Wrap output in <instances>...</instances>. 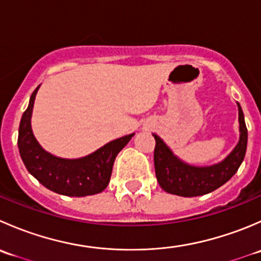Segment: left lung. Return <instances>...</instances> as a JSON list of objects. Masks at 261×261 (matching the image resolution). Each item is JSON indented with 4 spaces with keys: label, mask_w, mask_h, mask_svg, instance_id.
Returning a JSON list of instances; mask_svg holds the SVG:
<instances>
[{
    "label": "left lung",
    "mask_w": 261,
    "mask_h": 261,
    "mask_svg": "<svg viewBox=\"0 0 261 261\" xmlns=\"http://www.w3.org/2000/svg\"><path fill=\"white\" fill-rule=\"evenodd\" d=\"M239 107V138L235 149L217 164L210 167H194L187 164L173 154L172 150L158 135L155 139L154 165L159 186L165 192L180 197H197L213 192L230 180L240 168L247 146V128L244 112Z\"/></svg>",
    "instance_id": "8db88e82"
}]
</instances>
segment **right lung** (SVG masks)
I'll list each match as a JSON object with an SVG mask.
<instances>
[{"label": "right lung", "instance_id": "1", "mask_svg": "<svg viewBox=\"0 0 261 261\" xmlns=\"http://www.w3.org/2000/svg\"><path fill=\"white\" fill-rule=\"evenodd\" d=\"M39 87L31 94L18 127V151L26 169L44 187L63 196L86 197L101 193L109 186L116 156L134 134L110 141L80 159L54 156L40 146L31 128V115Z\"/></svg>", "mask_w": 261, "mask_h": 261}]
</instances>
